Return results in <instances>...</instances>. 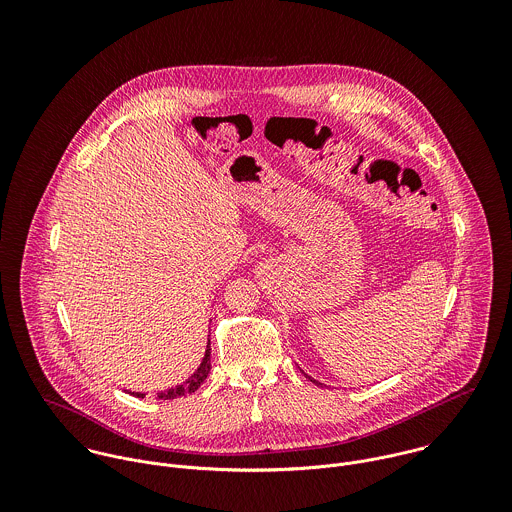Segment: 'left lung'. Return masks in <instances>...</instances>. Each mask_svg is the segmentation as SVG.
Listing matches in <instances>:
<instances>
[{"label": "left lung", "instance_id": "1", "mask_svg": "<svg viewBox=\"0 0 512 512\" xmlns=\"http://www.w3.org/2000/svg\"><path fill=\"white\" fill-rule=\"evenodd\" d=\"M303 374H305V372H303ZM305 376H307V378H309V380H311V382H315V384H317V386H319V384H321V386H323V382H317V380H315V378H311V376H309V374H305Z\"/></svg>", "mask_w": 512, "mask_h": 512}]
</instances>
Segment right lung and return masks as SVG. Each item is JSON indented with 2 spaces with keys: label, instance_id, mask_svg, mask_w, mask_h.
<instances>
[{
  "label": "right lung",
  "instance_id": "right-lung-1",
  "mask_svg": "<svg viewBox=\"0 0 512 512\" xmlns=\"http://www.w3.org/2000/svg\"><path fill=\"white\" fill-rule=\"evenodd\" d=\"M209 337H211V335H209ZM209 372H211V339H207L205 357H203L201 365L197 366V370H195L187 380H183L181 384H177V386H173V388H167L165 392H159L157 398H159V400H173V398L191 394V392H195V390L205 382V378L209 376ZM130 394L136 396V398H146L144 392H130Z\"/></svg>",
  "mask_w": 512,
  "mask_h": 512
}]
</instances>
